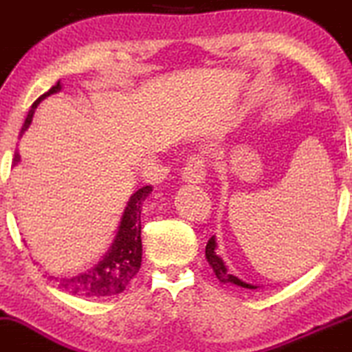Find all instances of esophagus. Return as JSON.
Returning a JSON list of instances; mask_svg holds the SVG:
<instances>
[{
	"label": "esophagus",
	"mask_w": 352,
	"mask_h": 352,
	"mask_svg": "<svg viewBox=\"0 0 352 352\" xmlns=\"http://www.w3.org/2000/svg\"><path fill=\"white\" fill-rule=\"evenodd\" d=\"M182 179L187 184H203L206 179V163L203 155H192L187 158L182 170Z\"/></svg>",
	"instance_id": "esophagus-1"
}]
</instances>
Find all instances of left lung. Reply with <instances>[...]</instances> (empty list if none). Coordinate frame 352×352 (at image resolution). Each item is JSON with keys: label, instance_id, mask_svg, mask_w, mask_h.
<instances>
[{"label": "left lung", "instance_id": "left-lung-1", "mask_svg": "<svg viewBox=\"0 0 352 352\" xmlns=\"http://www.w3.org/2000/svg\"><path fill=\"white\" fill-rule=\"evenodd\" d=\"M214 249H217V241H214V235H213V237H211L206 244V259H208V263H210V267L213 268L217 278L221 282V284H234V285H239V287H244V289H258L256 285L248 284V282L241 280V278H237L235 275H232L230 272L227 270V267H225L223 259L217 254V251H214Z\"/></svg>", "mask_w": 352, "mask_h": 352}]
</instances>
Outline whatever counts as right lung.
I'll use <instances>...</instances> for the list:
<instances>
[{"label":"right lung","instance_id":"add662e5","mask_svg":"<svg viewBox=\"0 0 352 352\" xmlns=\"http://www.w3.org/2000/svg\"><path fill=\"white\" fill-rule=\"evenodd\" d=\"M60 89L61 84L58 80L47 93H44L43 96L34 101L32 108L29 110L25 122H23L20 135L29 129L34 117V111H36L41 100L47 98L50 94L58 93ZM19 162L20 155L16 151L15 158H13V165H16ZM151 186H144L132 194L127 206H125L124 214H122L117 235H115L113 242H111L110 249L103 256V259L98 261V265H94L91 270L84 272V274L75 275V277H51L56 280L58 289L68 292V294L80 296V298H107V296L120 294L127 287L129 282L138 275L139 268H141V211L142 203L151 194Z\"/></svg>","mask_w":352,"mask_h":352}]
</instances>
